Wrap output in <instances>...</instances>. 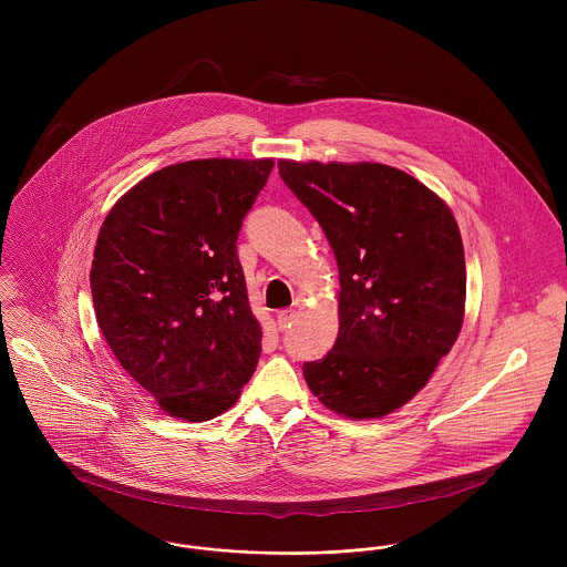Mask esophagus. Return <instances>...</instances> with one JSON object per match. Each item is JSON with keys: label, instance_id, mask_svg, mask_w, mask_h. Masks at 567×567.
Here are the masks:
<instances>
[{"label": "esophagus", "instance_id": "34e87169", "mask_svg": "<svg viewBox=\"0 0 567 567\" xmlns=\"http://www.w3.org/2000/svg\"><path fill=\"white\" fill-rule=\"evenodd\" d=\"M295 317H297V312L295 310H281V312H277V327L284 331V329H288L292 321H295Z\"/></svg>", "mask_w": 567, "mask_h": 567}]
</instances>
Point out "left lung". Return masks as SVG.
<instances>
[{
    "label": "left lung",
    "mask_w": 567,
    "mask_h": 567,
    "mask_svg": "<svg viewBox=\"0 0 567 567\" xmlns=\"http://www.w3.org/2000/svg\"><path fill=\"white\" fill-rule=\"evenodd\" d=\"M338 264V336L303 364L310 391L349 419L410 402L450 353L465 317V250L450 207L382 163L281 162Z\"/></svg>",
    "instance_id": "obj_1"
}]
</instances>
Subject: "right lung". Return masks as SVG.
<instances>
[{
  "label": "right lung",
  "instance_id": "obj_1",
  "mask_svg": "<svg viewBox=\"0 0 567 567\" xmlns=\"http://www.w3.org/2000/svg\"><path fill=\"white\" fill-rule=\"evenodd\" d=\"M272 165H167L126 192L100 227L89 275L97 327L169 416L223 414L255 373L261 324L236 243Z\"/></svg>",
  "mask_w": 567,
  "mask_h": 567
}]
</instances>
